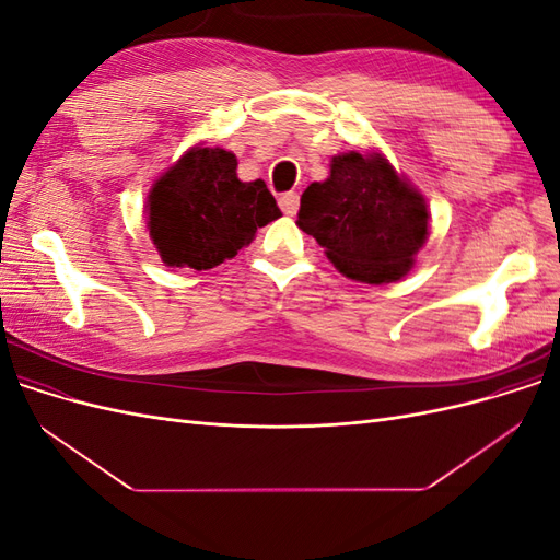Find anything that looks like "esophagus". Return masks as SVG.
I'll list each match as a JSON object with an SVG mask.
<instances>
[{
  "instance_id": "obj_1",
  "label": "esophagus",
  "mask_w": 560,
  "mask_h": 560,
  "mask_svg": "<svg viewBox=\"0 0 560 560\" xmlns=\"http://www.w3.org/2000/svg\"><path fill=\"white\" fill-rule=\"evenodd\" d=\"M278 202H280V210H282L284 214H290V217H294V214L299 212V194H296V191H290V194H282V196L278 198Z\"/></svg>"
}]
</instances>
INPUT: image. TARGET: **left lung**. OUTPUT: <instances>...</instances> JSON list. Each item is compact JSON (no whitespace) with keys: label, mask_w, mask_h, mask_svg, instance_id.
Returning <instances> with one entry per match:
<instances>
[{"label":"left lung","mask_w":560,"mask_h":560,"mask_svg":"<svg viewBox=\"0 0 560 560\" xmlns=\"http://www.w3.org/2000/svg\"><path fill=\"white\" fill-rule=\"evenodd\" d=\"M296 226L350 280L397 282L430 235L428 200L378 149L346 151L301 196Z\"/></svg>","instance_id":"1"}]
</instances>
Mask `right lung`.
Masks as SVG:
<instances>
[{
    "label": "right lung",
    "mask_w": 560,
    "mask_h": 560,
    "mask_svg": "<svg viewBox=\"0 0 560 560\" xmlns=\"http://www.w3.org/2000/svg\"><path fill=\"white\" fill-rule=\"evenodd\" d=\"M238 159L222 147H191L151 184L147 231L171 268L208 270L282 217L264 179H238Z\"/></svg>",
    "instance_id": "obj_1"
}]
</instances>
